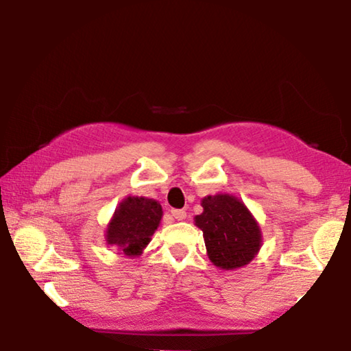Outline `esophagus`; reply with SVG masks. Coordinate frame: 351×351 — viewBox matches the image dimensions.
I'll return each mask as SVG.
<instances>
[{
    "instance_id": "esophagus-1",
    "label": "esophagus",
    "mask_w": 351,
    "mask_h": 351,
    "mask_svg": "<svg viewBox=\"0 0 351 351\" xmlns=\"http://www.w3.org/2000/svg\"><path fill=\"white\" fill-rule=\"evenodd\" d=\"M171 214H172V217L177 219V220H185L186 219V213L184 209H172Z\"/></svg>"
}]
</instances>
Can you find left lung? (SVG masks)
Instances as JSON below:
<instances>
[{"label": "left lung", "instance_id": "1", "mask_svg": "<svg viewBox=\"0 0 351 351\" xmlns=\"http://www.w3.org/2000/svg\"><path fill=\"white\" fill-rule=\"evenodd\" d=\"M203 213L195 225L204 237L209 261L220 270L247 265L262 246V230L246 204L237 196L217 193L201 199Z\"/></svg>", "mask_w": 351, "mask_h": 351}]
</instances>
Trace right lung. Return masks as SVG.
<instances>
[{
    "label": "right lung",
    "mask_w": 351,
    "mask_h": 351,
    "mask_svg": "<svg viewBox=\"0 0 351 351\" xmlns=\"http://www.w3.org/2000/svg\"><path fill=\"white\" fill-rule=\"evenodd\" d=\"M162 217L161 204L145 196H128L110 219L105 230V241L117 247L118 254L138 257L152 241Z\"/></svg>",
    "instance_id": "1"
}]
</instances>
